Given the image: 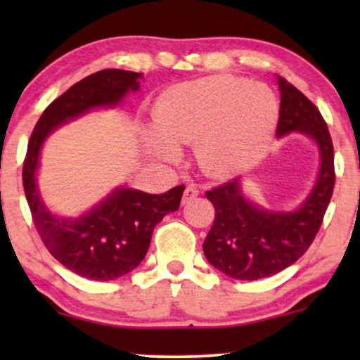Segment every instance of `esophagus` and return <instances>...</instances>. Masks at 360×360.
<instances>
[{"label": "esophagus", "mask_w": 360, "mask_h": 360, "mask_svg": "<svg viewBox=\"0 0 360 360\" xmlns=\"http://www.w3.org/2000/svg\"><path fill=\"white\" fill-rule=\"evenodd\" d=\"M196 196H198V190H196L193 185H188L184 191V198H181V203H184V205L190 203V201L195 200Z\"/></svg>", "instance_id": "34e87169"}]
</instances>
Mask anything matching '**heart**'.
Returning <instances> with one entry per match:
<instances>
[{"mask_svg":"<svg viewBox=\"0 0 360 360\" xmlns=\"http://www.w3.org/2000/svg\"><path fill=\"white\" fill-rule=\"evenodd\" d=\"M277 117L278 103L269 86L214 75L180 83L162 93L154 108L160 132H149L147 142L167 162L179 155L174 142H196L201 169L211 175H229L260 159Z\"/></svg>","mask_w":360,"mask_h":360,"instance_id":"1","label":"heart"}]
</instances>
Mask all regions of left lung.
<instances>
[{
	"instance_id": "left-lung-1",
	"label": "left lung",
	"mask_w": 360,
	"mask_h": 360,
	"mask_svg": "<svg viewBox=\"0 0 360 360\" xmlns=\"http://www.w3.org/2000/svg\"><path fill=\"white\" fill-rule=\"evenodd\" d=\"M277 80L282 93L277 136L298 131L313 137L321 152V169L311 195L293 213H270L249 203L236 179L206 191L214 221L203 252L213 267L238 280L270 277L297 262L316 238L336 184L326 121L298 88L280 75Z\"/></svg>"
}]
</instances>
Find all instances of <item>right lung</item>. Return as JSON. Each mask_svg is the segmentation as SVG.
<instances>
[{
    "instance_id": "1",
    "label": "right lung",
    "mask_w": 360,
    "mask_h": 360,
    "mask_svg": "<svg viewBox=\"0 0 360 360\" xmlns=\"http://www.w3.org/2000/svg\"><path fill=\"white\" fill-rule=\"evenodd\" d=\"M142 73L106 68L91 73L53 100L34 127L22 164V186L39 236L49 252L72 272L90 280H115L142 262L154 228L179 210L185 186L164 195L120 188L78 219L51 214L39 198L36 170L42 142L65 122L96 106H112L127 91L139 90Z\"/></svg>"
}]
</instances>
